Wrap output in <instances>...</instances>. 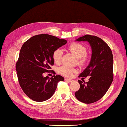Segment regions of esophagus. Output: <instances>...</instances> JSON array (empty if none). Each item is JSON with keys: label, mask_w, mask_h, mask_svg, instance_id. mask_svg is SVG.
I'll list each match as a JSON object with an SVG mask.
<instances>
[{"label": "esophagus", "mask_w": 127, "mask_h": 127, "mask_svg": "<svg viewBox=\"0 0 127 127\" xmlns=\"http://www.w3.org/2000/svg\"><path fill=\"white\" fill-rule=\"evenodd\" d=\"M65 80L66 81H67V82H73V79H68V78H65Z\"/></svg>", "instance_id": "34e87169"}]
</instances>
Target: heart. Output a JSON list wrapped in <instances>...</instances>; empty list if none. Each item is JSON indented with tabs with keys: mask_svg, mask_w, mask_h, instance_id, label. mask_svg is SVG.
Returning <instances> with one entry per match:
<instances>
[{
	"mask_svg": "<svg viewBox=\"0 0 127 127\" xmlns=\"http://www.w3.org/2000/svg\"><path fill=\"white\" fill-rule=\"evenodd\" d=\"M69 49L72 54L77 58V63L80 65L87 62L89 57L87 55V48L83 44L77 42H73L69 46ZM63 55L62 50L57 49L53 52L52 58L55 63H59L62 60ZM59 72L63 76L71 77L73 73L76 72L75 69L70 68L66 66H63L59 69Z\"/></svg>",
	"mask_w": 127,
	"mask_h": 127,
	"instance_id": "obj_1",
	"label": "heart"
}]
</instances>
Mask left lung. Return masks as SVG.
I'll list each match as a JSON object with an SVG mask.
<instances>
[{
	"mask_svg": "<svg viewBox=\"0 0 127 127\" xmlns=\"http://www.w3.org/2000/svg\"><path fill=\"white\" fill-rule=\"evenodd\" d=\"M76 40L89 42L92 54L89 64L78 76L91 77L87 83L78 81L80 88L75 95L84 103H92L103 97L113 81V54L108 44L97 36L86 34Z\"/></svg>",
	"mask_w": 127,
	"mask_h": 127,
	"instance_id": "obj_1",
	"label": "left lung"
}]
</instances>
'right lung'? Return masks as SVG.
I'll return each instance as SVG.
<instances>
[{"label":"right lung","instance_id":"1","mask_svg":"<svg viewBox=\"0 0 127 127\" xmlns=\"http://www.w3.org/2000/svg\"><path fill=\"white\" fill-rule=\"evenodd\" d=\"M65 39L47 34L32 37L23 44L20 49L16 71L19 83L29 98L36 102L48 100L55 92L57 83L64 77L58 75L43 77L49 72L54 61L55 50L66 44Z\"/></svg>","mask_w":127,"mask_h":127}]
</instances>
